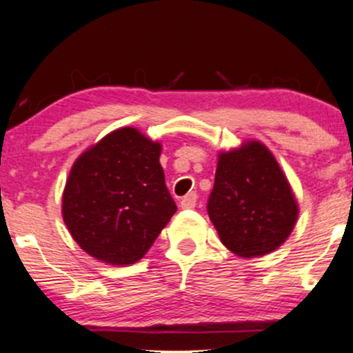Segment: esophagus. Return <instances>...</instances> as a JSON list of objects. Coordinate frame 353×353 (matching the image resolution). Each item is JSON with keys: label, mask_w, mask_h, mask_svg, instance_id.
I'll use <instances>...</instances> for the list:
<instances>
[{"label": "esophagus", "mask_w": 353, "mask_h": 353, "mask_svg": "<svg viewBox=\"0 0 353 353\" xmlns=\"http://www.w3.org/2000/svg\"><path fill=\"white\" fill-rule=\"evenodd\" d=\"M196 202H197V194L190 192L185 197H182L181 208L182 209H192V208H196Z\"/></svg>", "instance_id": "1"}]
</instances>
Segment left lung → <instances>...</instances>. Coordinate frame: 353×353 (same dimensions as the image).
Masks as SVG:
<instances>
[{
    "mask_svg": "<svg viewBox=\"0 0 353 353\" xmlns=\"http://www.w3.org/2000/svg\"><path fill=\"white\" fill-rule=\"evenodd\" d=\"M208 212L222 244L250 259L274 252L289 239L299 204L274 154L249 139L219 152Z\"/></svg>",
    "mask_w": 353,
    "mask_h": 353,
    "instance_id": "1",
    "label": "left lung"
}]
</instances>
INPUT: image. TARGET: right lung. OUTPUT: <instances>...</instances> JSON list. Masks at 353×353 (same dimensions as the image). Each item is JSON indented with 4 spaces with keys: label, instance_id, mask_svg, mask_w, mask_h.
Instances as JSON below:
<instances>
[{
    "label": "right lung",
    "instance_id": "right-lung-1",
    "mask_svg": "<svg viewBox=\"0 0 353 353\" xmlns=\"http://www.w3.org/2000/svg\"><path fill=\"white\" fill-rule=\"evenodd\" d=\"M161 151V143L136 128H119L72 164L63 190V221L96 261L136 264L177 210L165 188Z\"/></svg>",
    "mask_w": 353,
    "mask_h": 353
}]
</instances>
